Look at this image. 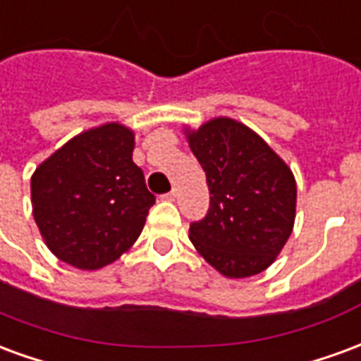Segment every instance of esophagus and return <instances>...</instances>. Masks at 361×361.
Returning a JSON list of instances; mask_svg holds the SVG:
<instances>
[{
    "label": "esophagus",
    "instance_id": "obj_1",
    "mask_svg": "<svg viewBox=\"0 0 361 361\" xmlns=\"http://www.w3.org/2000/svg\"><path fill=\"white\" fill-rule=\"evenodd\" d=\"M176 197H178V189H172L166 195H162V199H166V201H176Z\"/></svg>",
    "mask_w": 361,
    "mask_h": 361
}]
</instances>
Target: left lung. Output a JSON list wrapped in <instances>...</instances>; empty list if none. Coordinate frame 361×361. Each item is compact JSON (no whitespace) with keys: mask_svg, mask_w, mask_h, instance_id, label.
<instances>
[{"mask_svg":"<svg viewBox=\"0 0 361 361\" xmlns=\"http://www.w3.org/2000/svg\"><path fill=\"white\" fill-rule=\"evenodd\" d=\"M207 173L209 211L191 222L189 240L219 272L245 279L272 265L292 234L295 180L284 160L250 127L230 118L188 131Z\"/></svg>","mask_w":361,"mask_h":361,"instance_id":"obj_1","label":"left lung"}]
</instances>
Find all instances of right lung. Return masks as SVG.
<instances>
[{
	"instance_id": "add662e5",
	"label": "right lung",
	"mask_w": 361,
	"mask_h": 361,
	"mask_svg": "<svg viewBox=\"0 0 361 361\" xmlns=\"http://www.w3.org/2000/svg\"><path fill=\"white\" fill-rule=\"evenodd\" d=\"M133 147L131 129L106 123L73 137L32 173L36 224L67 265H110L142 232L154 195L131 158Z\"/></svg>"
}]
</instances>
